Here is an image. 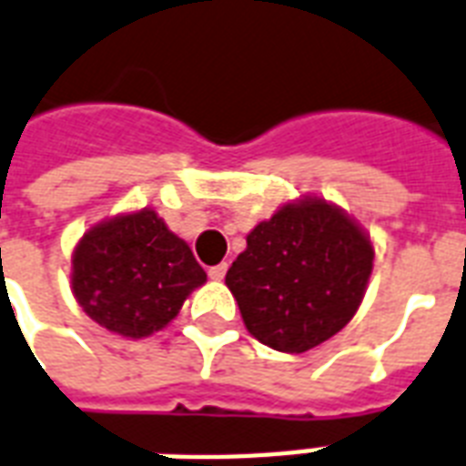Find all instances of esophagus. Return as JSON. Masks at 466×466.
Instances as JSON below:
<instances>
[{"mask_svg": "<svg viewBox=\"0 0 466 466\" xmlns=\"http://www.w3.org/2000/svg\"><path fill=\"white\" fill-rule=\"evenodd\" d=\"M225 273H227V264H218V266H212L208 271V276L212 280H222L225 279Z\"/></svg>", "mask_w": 466, "mask_h": 466, "instance_id": "1", "label": "esophagus"}]
</instances>
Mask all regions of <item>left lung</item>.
Instances as JSON below:
<instances>
[{
    "instance_id": "obj_1",
    "label": "left lung",
    "mask_w": 466,
    "mask_h": 466,
    "mask_svg": "<svg viewBox=\"0 0 466 466\" xmlns=\"http://www.w3.org/2000/svg\"><path fill=\"white\" fill-rule=\"evenodd\" d=\"M371 266L374 247L357 222L305 198L251 229L225 283L258 342L300 354L354 318Z\"/></svg>"
}]
</instances>
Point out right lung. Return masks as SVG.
<instances>
[{"label":"right lung","instance_id":"right-lung-1","mask_svg":"<svg viewBox=\"0 0 466 466\" xmlns=\"http://www.w3.org/2000/svg\"><path fill=\"white\" fill-rule=\"evenodd\" d=\"M208 280L186 241L154 209L102 222L73 254V293L97 325L122 337L166 328Z\"/></svg>","mask_w":466,"mask_h":466}]
</instances>
